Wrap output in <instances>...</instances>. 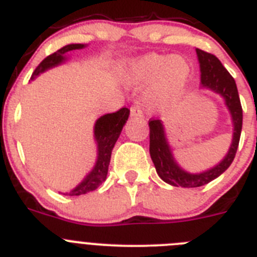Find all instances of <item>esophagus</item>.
Here are the masks:
<instances>
[{"mask_svg": "<svg viewBox=\"0 0 257 257\" xmlns=\"http://www.w3.org/2000/svg\"><path fill=\"white\" fill-rule=\"evenodd\" d=\"M131 117H143V110L139 105H133L130 109Z\"/></svg>", "mask_w": 257, "mask_h": 257, "instance_id": "1", "label": "esophagus"}]
</instances>
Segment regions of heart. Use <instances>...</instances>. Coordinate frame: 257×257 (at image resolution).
<instances>
[{
    "label": "heart",
    "instance_id": "b5f03b06",
    "mask_svg": "<svg viewBox=\"0 0 257 257\" xmlns=\"http://www.w3.org/2000/svg\"><path fill=\"white\" fill-rule=\"evenodd\" d=\"M126 77L134 86L149 87L147 100L154 109H170L180 100L190 78V64L183 55L151 52L128 63Z\"/></svg>",
    "mask_w": 257,
    "mask_h": 257
}]
</instances>
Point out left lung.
Returning <instances> with one entry per match:
<instances>
[{
    "label": "left lung",
    "instance_id": "1",
    "mask_svg": "<svg viewBox=\"0 0 257 257\" xmlns=\"http://www.w3.org/2000/svg\"><path fill=\"white\" fill-rule=\"evenodd\" d=\"M198 56L199 67H201V83L202 87H207L212 91L221 95L225 100L233 121V140L230 148L224 157V160L212 169L201 174H190L178 165L172 156L167 139H166L165 128L161 119L149 121V153L152 161L156 166L157 174L160 175L165 183L174 187L197 188L210 183L213 179L222 174L231 165L237 153L239 144L240 131H242V105H240L239 95L234 78L230 76L228 70L224 68L221 61L215 55L203 50L196 49Z\"/></svg>",
    "mask_w": 257,
    "mask_h": 257
}]
</instances>
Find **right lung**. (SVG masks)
<instances>
[{
	"instance_id": "right-lung-1",
	"label": "right lung",
	"mask_w": 257,
	"mask_h": 257,
	"mask_svg": "<svg viewBox=\"0 0 257 257\" xmlns=\"http://www.w3.org/2000/svg\"><path fill=\"white\" fill-rule=\"evenodd\" d=\"M83 47H85V45L82 44H70L61 47L60 50H58V51L41 61L31 78H36L38 74L45 72V70L61 64L65 60V54L67 52L72 51V50L83 49ZM128 115H130V109L121 108L115 113H108V114L101 115L95 122L94 136L95 142L97 144L96 163H95L94 169L90 171V174L86 175V178L73 190L67 193L68 196H81V194H86L87 192H92V190L100 187L101 183L105 180L113 147H114L115 142L119 138V134H121Z\"/></svg>"
}]
</instances>
